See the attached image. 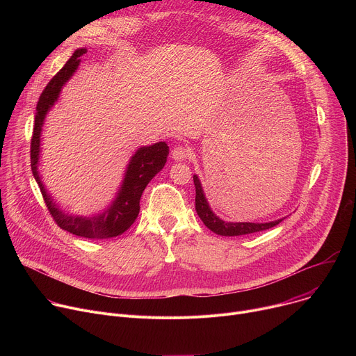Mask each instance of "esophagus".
<instances>
[{
	"instance_id": "esophagus-1",
	"label": "esophagus",
	"mask_w": 356,
	"mask_h": 356,
	"mask_svg": "<svg viewBox=\"0 0 356 356\" xmlns=\"http://www.w3.org/2000/svg\"><path fill=\"white\" fill-rule=\"evenodd\" d=\"M190 155V150L187 147H183V146H177L173 149L172 152V158L176 161V162H183L188 158Z\"/></svg>"
}]
</instances>
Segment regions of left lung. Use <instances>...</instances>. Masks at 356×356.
<instances>
[{
    "instance_id": "8db88e82",
    "label": "left lung",
    "mask_w": 356,
    "mask_h": 356,
    "mask_svg": "<svg viewBox=\"0 0 356 356\" xmlns=\"http://www.w3.org/2000/svg\"><path fill=\"white\" fill-rule=\"evenodd\" d=\"M194 186H195V211L200 217V220L204 222V225L211 229L213 232L222 235V236H236V235H248L253 232H261L265 229H269L279 222L283 221L275 220L269 222H231V221H224L221 220L210 207L209 201L206 198L204 190H202L201 181L197 175L193 176Z\"/></svg>"
}]
</instances>
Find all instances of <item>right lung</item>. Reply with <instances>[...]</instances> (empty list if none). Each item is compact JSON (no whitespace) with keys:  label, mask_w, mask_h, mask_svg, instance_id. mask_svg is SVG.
<instances>
[{"label":"right lung","mask_w":356,"mask_h":356,"mask_svg":"<svg viewBox=\"0 0 356 356\" xmlns=\"http://www.w3.org/2000/svg\"><path fill=\"white\" fill-rule=\"evenodd\" d=\"M86 54V47L76 49L67 63L47 83L39 97L31 142V168L49 213L52 214L54 220L62 229L84 238L108 239L124 234L136 220L139 214L140 195L147 183L163 169L169 155V146L166 142H156L154 145L138 147L127 165L122 183L115 193L114 200L103 211L92 216H73L59 207L44 187L42 176L39 175L42 129L46 115L58 103L62 88L74 76L80 66L81 56Z\"/></svg>","instance_id":"1"}]
</instances>
